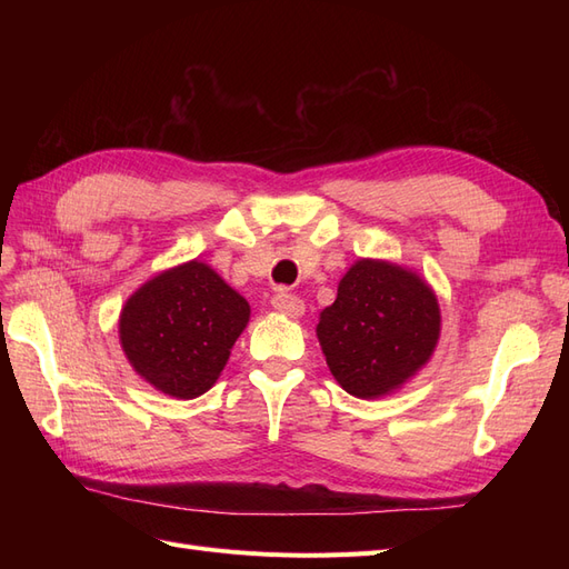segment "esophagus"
Returning a JSON list of instances; mask_svg holds the SVG:
<instances>
[{
  "label": "esophagus",
  "mask_w": 569,
  "mask_h": 569,
  "mask_svg": "<svg viewBox=\"0 0 569 569\" xmlns=\"http://www.w3.org/2000/svg\"><path fill=\"white\" fill-rule=\"evenodd\" d=\"M272 308L278 313L287 318H301L303 316V301L295 295H287V291H280V295L272 297Z\"/></svg>",
  "instance_id": "34e87169"
}]
</instances>
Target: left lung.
<instances>
[{
	"instance_id": "left-lung-1",
	"label": "left lung",
	"mask_w": 569,
	"mask_h": 569,
	"mask_svg": "<svg viewBox=\"0 0 569 569\" xmlns=\"http://www.w3.org/2000/svg\"><path fill=\"white\" fill-rule=\"evenodd\" d=\"M327 368L356 399H380L408 385L435 356L441 308L418 270L358 258L316 325Z\"/></svg>"
}]
</instances>
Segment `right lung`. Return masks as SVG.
<instances>
[{
	"label": "right lung",
	"mask_w": 569,
	"mask_h": 569,
	"mask_svg": "<svg viewBox=\"0 0 569 569\" xmlns=\"http://www.w3.org/2000/svg\"><path fill=\"white\" fill-rule=\"evenodd\" d=\"M249 318V301L192 258L132 291L120 308L118 339L147 385L187 401L216 385Z\"/></svg>",
	"instance_id": "right-lung-1"
}]
</instances>
